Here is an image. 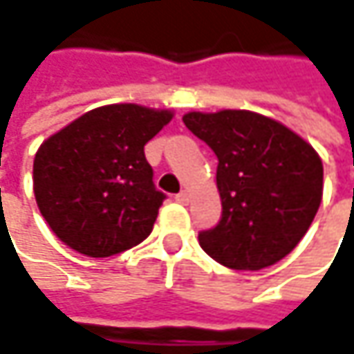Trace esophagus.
I'll return each mask as SVG.
<instances>
[{
	"mask_svg": "<svg viewBox=\"0 0 354 354\" xmlns=\"http://www.w3.org/2000/svg\"><path fill=\"white\" fill-rule=\"evenodd\" d=\"M175 201H177V203H181V205H187V203H189V193H187V191H181V193H177V195H175Z\"/></svg>",
	"mask_w": 354,
	"mask_h": 354,
	"instance_id": "34e87169",
	"label": "esophagus"
}]
</instances>
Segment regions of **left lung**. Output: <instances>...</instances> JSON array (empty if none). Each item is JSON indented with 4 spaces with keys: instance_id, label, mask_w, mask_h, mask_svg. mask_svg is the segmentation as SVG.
I'll return each mask as SVG.
<instances>
[{
    "instance_id": "1",
    "label": "left lung",
    "mask_w": 354,
    "mask_h": 354,
    "mask_svg": "<svg viewBox=\"0 0 354 354\" xmlns=\"http://www.w3.org/2000/svg\"><path fill=\"white\" fill-rule=\"evenodd\" d=\"M187 129L217 155L221 221L199 245L229 269L259 271L287 257L323 199V163L297 133L245 109L191 111Z\"/></svg>"
}]
</instances>
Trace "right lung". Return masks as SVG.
Segmentation results:
<instances>
[{"mask_svg":"<svg viewBox=\"0 0 354 354\" xmlns=\"http://www.w3.org/2000/svg\"><path fill=\"white\" fill-rule=\"evenodd\" d=\"M171 119L169 109L115 103L45 139L33 159V193L59 241L81 255L111 257L149 237L165 195L143 149Z\"/></svg>","mask_w":354,"mask_h":354,"instance_id":"right-lung-1","label":"right lung"}]
</instances>
